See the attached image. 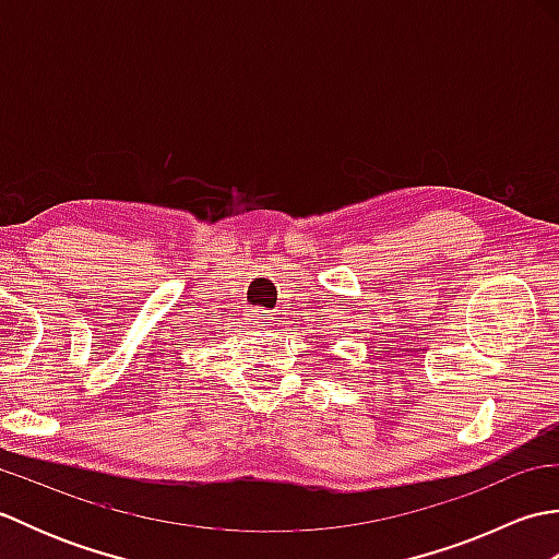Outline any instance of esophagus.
I'll return each mask as SVG.
<instances>
[{"instance_id": "obj_1", "label": "esophagus", "mask_w": 559, "mask_h": 559, "mask_svg": "<svg viewBox=\"0 0 559 559\" xmlns=\"http://www.w3.org/2000/svg\"><path fill=\"white\" fill-rule=\"evenodd\" d=\"M257 322H259V324H264V326H269V322H271V314H269V312H259V314H257Z\"/></svg>"}]
</instances>
